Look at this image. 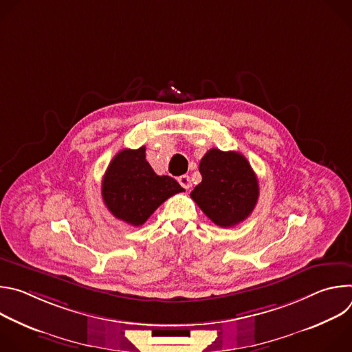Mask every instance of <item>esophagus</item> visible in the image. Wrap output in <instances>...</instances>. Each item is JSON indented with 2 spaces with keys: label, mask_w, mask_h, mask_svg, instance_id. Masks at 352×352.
I'll return each mask as SVG.
<instances>
[{
  "label": "esophagus",
  "mask_w": 352,
  "mask_h": 352,
  "mask_svg": "<svg viewBox=\"0 0 352 352\" xmlns=\"http://www.w3.org/2000/svg\"><path fill=\"white\" fill-rule=\"evenodd\" d=\"M178 182H179V185H181L182 188H185V189H189V188H190V178H189V175H181V177H178Z\"/></svg>",
  "instance_id": "34e87169"
}]
</instances>
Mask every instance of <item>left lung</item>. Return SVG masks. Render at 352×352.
I'll return each mask as SVG.
<instances>
[{
    "label": "left lung",
    "mask_w": 352,
    "mask_h": 352,
    "mask_svg": "<svg viewBox=\"0 0 352 352\" xmlns=\"http://www.w3.org/2000/svg\"><path fill=\"white\" fill-rule=\"evenodd\" d=\"M202 182L190 197L202 212L220 227H234L254 212L258 197V177L238 152L210 148L200 160Z\"/></svg>",
    "instance_id": "left-lung-1"
}]
</instances>
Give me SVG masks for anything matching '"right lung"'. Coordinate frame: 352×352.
<instances>
[{"mask_svg": "<svg viewBox=\"0 0 352 352\" xmlns=\"http://www.w3.org/2000/svg\"><path fill=\"white\" fill-rule=\"evenodd\" d=\"M184 188L168 175H157L146 162V147L124 148L111 160L102 182L104 205L114 217L142 226L166 200Z\"/></svg>", "mask_w": 352, "mask_h": 352, "instance_id": "1", "label": "right lung"}]
</instances>
